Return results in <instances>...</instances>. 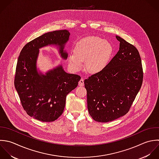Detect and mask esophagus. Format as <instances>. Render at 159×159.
<instances>
[{
    "instance_id": "1",
    "label": "esophagus",
    "mask_w": 159,
    "mask_h": 159,
    "mask_svg": "<svg viewBox=\"0 0 159 159\" xmlns=\"http://www.w3.org/2000/svg\"><path fill=\"white\" fill-rule=\"evenodd\" d=\"M84 80L82 78V79L79 80V85L80 86V87H82V86L84 85Z\"/></svg>"
}]
</instances>
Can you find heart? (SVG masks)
<instances>
[{"label":"heart","mask_w":159,"mask_h":159,"mask_svg":"<svg viewBox=\"0 0 159 159\" xmlns=\"http://www.w3.org/2000/svg\"><path fill=\"white\" fill-rule=\"evenodd\" d=\"M74 52L68 56L70 66L74 70L83 67L85 61L86 70L92 74L103 70L109 63L113 53V47L108 41L98 36H88L78 41L74 48Z\"/></svg>","instance_id":"b5f03b06"}]
</instances>
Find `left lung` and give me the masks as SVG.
Listing matches in <instances>:
<instances>
[{
    "label": "left lung",
    "instance_id": "1",
    "mask_svg": "<svg viewBox=\"0 0 159 159\" xmlns=\"http://www.w3.org/2000/svg\"><path fill=\"white\" fill-rule=\"evenodd\" d=\"M120 50L98 73L84 80L90 115L107 123L128 113L143 81V69L137 48L116 36Z\"/></svg>",
    "mask_w": 159,
    "mask_h": 159
}]
</instances>
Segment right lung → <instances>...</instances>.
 Masks as SVG:
<instances>
[{"label": "right lung", "mask_w": 159, "mask_h": 159, "mask_svg": "<svg viewBox=\"0 0 159 159\" xmlns=\"http://www.w3.org/2000/svg\"><path fill=\"white\" fill-rule=\"evenodd\" d=\"M70 33L66 30L46 33L28 42L18 58L14 85L21 104L26 113L43 122L56 120L63 113L67 95L77 85L80 76L66 73L62 66L49 71L46 75L37 72L36 62L39 49L48 44H57L61 56Z\"/></svg>", "instance_id": "right-lung-1"}]
</instances>
